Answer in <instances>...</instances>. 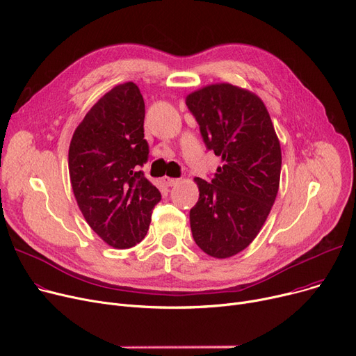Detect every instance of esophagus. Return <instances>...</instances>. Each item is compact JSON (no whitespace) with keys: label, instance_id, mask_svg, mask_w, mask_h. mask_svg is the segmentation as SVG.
<instances>
[{"label":"esophagus","instance_id":"esophagus-1","mask_svg":"<svg viewBox=\"0 0 356 356\" xmlns=\"http://www.w3.org/2000/svg\"><path fill=\"white\" fill-rule=\"evenodd\" d=\"M163 181L165 186H175L179 183V179H173V177H163Z\"/></svg>","mask_w":356,"mask_h":356}]
</instances>
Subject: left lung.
<instances>
[{"mask_svg": "<svg viewBox=\"0 0 356 356\" xmlns=\"http://www.w3.org/2000/svg\"><path fill=\"white\" fill-rule=\"evenodd\" d=\"M207 149L222 159L209 181L196 177L199 200L191 209L197 247L215 258L245 250L275 200L282 148L268 111L254 93L229 83L186 98Z\"/></svg>", "mask_w": 356, "mask_h": 356, "instance_id": "left-lung-1", "label": "left lung"}]
</instances>
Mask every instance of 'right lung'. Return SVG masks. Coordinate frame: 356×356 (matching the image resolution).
<instances>
[{"label":"right lung","instance_id":"right-lung-1","mask_svg":"<svg viewBox=\"0 0 356 356\" xmlns=\"http://www.w3.org/2000/svg\"><path fill=\"white\" fill-rule=\"evenodd\" d=\"M145 106L138 86L111 89L74 129L69 147L72 189L89 227L125 250L144 239L161 195L141 167L148 160Z\"/></svg>","mask_w":356,"mask_h":356}]
</instances>
